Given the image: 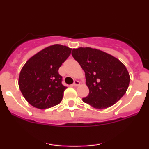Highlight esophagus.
Returning <instances> with one entry per match:
<instances>
[{
	"label": "esophagus",
	"mask_w": 149,
	"mask_h": 149,
	"mask_svg": "<svg viewBox=\"0 0 149 149\" xmlns=\"http://www.w3.org/2000/svg\"><path fill=\"white\" fill-rule=\"evenodd\" d=\"M79 85H80V82L78 81V80H75L74 83H73V86H78Z\"/></svg>",
	"instance_id": "esophagus-1"
}]
</instances>
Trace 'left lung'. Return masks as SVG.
Instances as JSON below:
<instances>
[{
  "instance_id": "8db88e82",
  "label": "left lung",
  "mask_w": 149,
  "mask_h": 149,
  "mask_svg": "<svg viewBox=\"0 0 149 149\" xmlns=\"http://www.w3.org/2000/svg\"><path fill=\"white\" fill-rule=\"evenodd\" d=\"M71 54L85 73L90 92L88 97L83 98L85 103L103 109L122 98L129 86L130 77L119 59L91 47L73 49Z\"/></svg>"
}]
</instances>
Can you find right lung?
<instances>
[{
    "instance_id": "add662e5",
    "label": "right lung",
    "mask_w": 149,
    "mask_h": 149,
    "mask_svg": "<svg viewBox=\"0 0 149 149\" xmlns=\"http://www.w3.org/2000/svg\"><path fill=\"white\" fill-rule=\"evenodd\" d=\"M71 48L56 45L45 47L31 57L20 71L19 88L33 107L46 109L61 102L64 90L58 70L69 57Z\"/></svg>"
}]
</instances>
